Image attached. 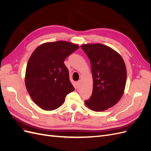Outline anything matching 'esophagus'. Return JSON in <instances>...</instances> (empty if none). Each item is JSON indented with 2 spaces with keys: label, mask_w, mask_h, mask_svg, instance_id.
Returning a JSON list of instances; mask_svg holds the SVG:
<instances>
[{
  "label": "esophagus",
  "mask_w": 151,
  "mask_h": 151,
  "mask_svg": "<svg viewBox=\"0 0 151 151\" xmlns=\"http://www.w3.org/2000/svg\"><path fill=\"white\" fill-rule=\"evenodd\" d=\"M80 85H81V81H79L76 82V86H77V88H79Z\"/></svg>",
  "instance_id": "esophagus-1"
}]
</instances>
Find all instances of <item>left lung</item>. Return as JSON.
I'll list each match as a JSON object with an SVG mask.
<instances>
[{
    "label": "left lung",
    "instance_id": "8db88e82",
    "mask_svg": "<svg viewBox=\"0 0 151 151\" xmlns=\"http://www.w3.org/2000/svg\"><path fill=\"white\" fill-rule=\"evenodd\" d=\"M91 66L93 89L85 104L95 111H104L116 104L124 92L127 69L120 55L103 44L83 45Z\"/></svg>",
    "mask_w": 151,
    "mask_h": 151
}]
</instances>
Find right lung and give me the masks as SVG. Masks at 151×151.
I'll return each mask as SVG.
<instances>
[{
    "label": "right lung",
    "instance_id": "1",
    "mask_svg": "<svg viewBox=\"0 0 151 151\" xmlns=\"http://www.w3.org/2000/svg\"><path fill=\"white\" fill-rule=\"evenodd\" d=\"M79 47L70 42L45 43L35 49L27 64L25 84L33 101L45 110H53L74 91L64 60Z\"/></svg>",
    "mask_w": 151,
    "mask_h": 151
}]
</instances>
